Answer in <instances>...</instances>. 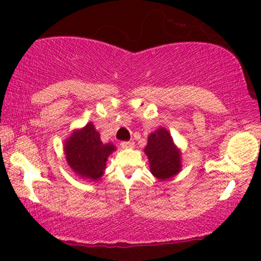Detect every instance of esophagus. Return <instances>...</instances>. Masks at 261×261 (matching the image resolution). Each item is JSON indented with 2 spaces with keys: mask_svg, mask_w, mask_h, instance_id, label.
Wrapping results in <instances>:
<instances>
[{
  "mask_svg": "<svg viewBox=\"0 0 261 261\" xmlns=\"http://www.w3.org/2000/svg\"><path fill=\"white\" fill-rule=\"evenodd\" d=\"M121 148L123 149H128V148H133L134 147V142L133 141H122L121 142Z\"/></svg>",
  "mask_w": 261,
  "mask_h": 261,
  "instance_id": "1",
  "label": "esophagus"
}]
</instances>
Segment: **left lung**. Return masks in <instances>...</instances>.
<instances>
[{
	"label": "left lung",
	"instance_id": "8db88e82",
	"mask_svg": "<svg viewBox=\"0 0 261 261\" xmlns=\"http://www.w3.org/2000/svg\"><path fill=\"white\" fill-rule=\"evenodd\" d=\"M149 162V171L156 179L165 181L181 170V152L173 142L170 132L164 127L148 135L144 149Z\"/></svg>",
	"mask_w": 261,
	"mask_h": 261
}]
</instances>
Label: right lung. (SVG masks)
I'll return each instance as SVG.
<instances>
[{
  "label": "right lung",
  "instance_id": "add662e5",
  "mask_svg": "<svg viewBox=\"0 0 261 261\" xmlns=\"http://www.w3.org/2000/svg\"><path fill=\"white\" fill-rule=\"evenodd\" d=\"M116 146L103 144L92 122L71 132L64 142L67 165L77 176L90 181H97L105 174L107 160Z\"/></svg>",
  "mask_w": 261,
  "mask_h": 261
}]
</instances>
